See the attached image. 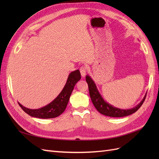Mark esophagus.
Segmentation results:
<instances>
[{"mask_svg":"<svg viewBox=\"0 0 159 159\" xmlns=\"http://www.w3.org/2000/svg\"><path fill=\"white\" fill-rule=\"evenodd\" d=\"M80 73H81V76H82L83 78H84V77H85L86 73H87V69H86L85 67L82 66V67H81V68H80Z\"/></svg>","mask_w":159,"mask_h":159,"instance_id":"1","label":"esophagus"}]
</instances>
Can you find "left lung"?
I'll return each instance as SVG.
<instances>
[{
  "instance_id": "1",
  "label": "left lung",
  "mask_w": 159,
  "mask_h": 159,
  "mask_svg": "<svg viewBox=\"0 0 159 159\" xmlns=\"http://www.w3.org/2000/svg\"><path fill=\"white\" fill-rule=\"evenodd\" d=\"M85 80L88 84L90 98L91 101H92V103L95 107L100 113L109 117H125L127 116V115L134 113L141 107V106L144 102V101L147 95L146 93L145 96H144L143 99L141 100V102L133 108L128 109H119L113 106L112 105L109 104L106 102V101H105L102 95L100 94L97 86H96L95 81L89 75H86Z\"/></svg>"
}]
</instances>
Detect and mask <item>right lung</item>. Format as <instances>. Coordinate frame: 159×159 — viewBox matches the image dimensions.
<instances>
[{
  "label": "right lung",
  "mask_w": 159,
  "mask_h": 159,
  "mask_svg": "<svg viewBox=\"0 0 159 159\" xmlns=\"http://www.w3.org/2000/svg\"><path fill=\"white\" fill-rule=\"evenodd\" d=\"M80 79L81 74L79 70L71 71L69 74L63 89L52 102L45 105L44 107L32 109L24 107L19 102L18 104L24 111L31 117L40 119L55 118L65 111L74 86Z\"/></svg>",
  "instance_id": "obj_1"
}]
</instances>
